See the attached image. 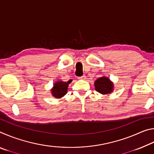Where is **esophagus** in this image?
<instances>
[{
    "instance_id": "34e87169",
    "label": "esophagus",
    "mask_w": 154,
    "mask_h": 154,
    "mask_svg": "<svg viewBox=\"0 0 154 154\" xmlns=\"http://www.w3.org/2000/svg\"><path fill=\"white\" fill-rule=\"evenodd\" d=\"M78 79H82V80H85V79H86V77H85V75H83V76H81V77H78Z\"/></svg>"
}]
</instances>
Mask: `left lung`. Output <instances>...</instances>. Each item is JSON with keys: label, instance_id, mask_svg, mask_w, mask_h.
Wrapping results in <instances>:
<instances>
[{"label": "left lung", "instance_id": "1", "mask_svg": "<svg viewBox=\"0 0 154 154\" xmlns=\"http://www.w3.org/2000/svg\"><path fill=\"white\" fill-rule=\"evenodd\" d=\"M94 85L96 90L102 94L111 93L113 91V83L110 82L109 78L105 77L98 78L95 82Z\"/></svg>", "mask_w": 154, "mask_h": 154}]
</instances>
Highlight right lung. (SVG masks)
<instances>
[{"mask_svg":"<svg viewBox=\"0 0 154 154\" xmlns=\"http://www.w3.org/2000/svg\"><path fill=\"white\" fill-rule=\"evenodd\" d=\"M72 82V80L68 81L67 82H56L54 85V88L52 89V94L56 98H62L67 93L68 85L70 83Z\"/></svg>","mask_w":154,"mask_h":154,"instance_id":"1","label":"right lung"}]
</instances>
